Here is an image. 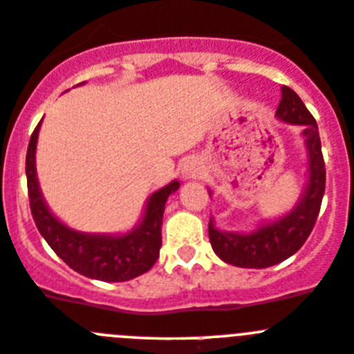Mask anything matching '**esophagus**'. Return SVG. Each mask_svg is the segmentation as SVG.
<instances>
[{
    "instance_id": "34e87169",
    "label": "esophagus",
    "mask_w": 354,
    "mask_h": 354,
    "mask_svg": "<svg viewBox=\"0 0 354 354\" xmlns=\"http://www.w3.org/2000/svg\"><path fill=\"white\" fill-rule=\"evenodd\" d=\"M201 171H203V165L199 164L197 160H187V164L183 165V176L187 178V180H190V178H199L201 176Z\"/></svg>"
}]
</instances>
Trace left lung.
<instances>
[{
    "label": "left lung",
    "mask_w": 354,
    "mask_h": 354,
    "mask_svg": "<svg viewBox=\"0 0 354 354\" xmlns=\"http://www.w3.org/2000/svg\"><path fill=\"white\" fill-rule=\"evenodd\" d=\"M275 116L291 125H300L304 130L301 133L308 155V183L292 212L279 221L263 224L252 232L221 231L215 227L213 218H209L208 234L213 252L225 263L240 268H268L298 252L314 229L324 196L326 171L314 116L288 86H282V98Z\"/></svg>",
    "instance_id": "8db88e82"
}]
</instances>
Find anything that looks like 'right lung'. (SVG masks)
<instances>
[{
  "instance_id": "add662e5",
  "label": "right lung",
  "mask_w": 354,
  "mask_h": 354,
  "mask_svg": "<svg viewBox=\"0 0 354 354\" xmlns=\"http://www.w3.org/2000/svg\"><path fill=\"white\" fill-rule=\"evenodd\" d=\"M40 125L42 122L31 133L28 145L26 178L31 215L44 240L70 268L90 279L104 282H125L148 272L160 254L165 201L180 189V181H171L169 185L151 194L146 203L142 221L127 234L111 236L74 231L50 213L38 187L35 151Z\"/></svg>"
}]
</instances>
